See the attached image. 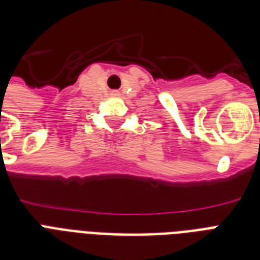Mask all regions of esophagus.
<instances>
[{"label":"esophagus","instance_id":"obj_1","mask_svg":"<svg viewBox=\"0 0 260 260\" xmlns=\"http://www.w3.org/2000/svg\"><path fill=\"white\" fill-rule=\"evenodd\" d=\"M113 94H114V95H117V94H118V93H117V91H114V93H113Z\"/></svg>","mask_w":260,"mask_h":260}]
</instances>
